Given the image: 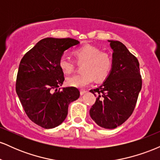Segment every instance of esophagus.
<instances>
[{
	"instance_id": "esophagus-1",
	"label": "esophagus",
	"mask_w": 160,
	"mask_h": 160,
	"mask_svg": "<svg viewBox=\"0 0 160 160\" xmlns=\"http://www.w3.org/2000/svg\"><path fill=\"white\" fill-rule=\"evenodd\" d=\"M86 92H87V91L84 90V89H81V90H80V95H84V94H85V93H86Z\"/></svg>"
}]
</instances>
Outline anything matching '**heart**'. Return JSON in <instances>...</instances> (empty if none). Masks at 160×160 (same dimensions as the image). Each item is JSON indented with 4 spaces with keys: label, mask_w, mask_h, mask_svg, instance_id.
<instances>
[{
    "label": "heart",
    "mask_w": 160,
    "mask_h": 160,
    "mask_svg": "<svg viewBox=\"0 0 160 160\" xmlns=\"http://www.w3.org/2000/svg\"><path fill=\"white\" fill-rule=\"evenodd\" d=\"M74 54L78 64L82 66V74L74 75L67 79V84L76 88H85L94 81H103L109 76L113 60L109 53L101 51L98 47L86 44L75 49ZM58 65L65 74H71L75 69L74 62L68 57L62 56Z\"/></svg>",
    "instance_id": "heart-1"
}]
</instances>
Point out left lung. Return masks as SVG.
<instances>
[{"mask_svg":"<svg viewBox=\"0 0 160 160\" xmlns=\"http://www.w3.org/2000/svg\"><path fill=\"white\" fill-rule=\"evenodd\" d=\"M113 49V67L103 83L90 92L97 95L89 111L91 118L101 127L115 128L133 113L142 80L137 58L117 40H108Z\"/></svg>","mask_w":160,"mask_h":160,"instance_id":"obj_1","label":"left lung"}]
</instances>
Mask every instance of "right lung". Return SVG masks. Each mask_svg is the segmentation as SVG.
Instances as JSON below:
<instances>
[{
  "instance_id": "right-lung-1",
  "label": "right lung",
  "mask_w": 160,
  "mask_h": 160,
  "mask_svg": "<svg viewBox=\"0 0 160 160\" xmlns=\"http://www.w3.org/2000/svg\"><path fill=\"white\" fill-rule=\"evenodd\" d=\"M79 43L72 38H44L20 62L16 93L28 118L41 127L59 126L67 117L69 104L80 97L76 87L58 89L65 80L60 58L66 49Z\"/></svg>"
}]
</instances>
